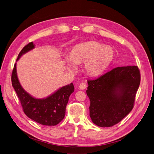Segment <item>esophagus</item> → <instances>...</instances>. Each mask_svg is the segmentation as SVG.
<instances>
[{
  "instance_id": "esophagus-1",
  "label": "esophagus",
  "mask_w": 154,
  "mask_h": 154,
  "mask_svg": "<svg viewBox=\"0 0 154 154\" xmlns=\"http://www.w3.org/2000/svg\"><path fill=\"white\" fill-rule=\"evenodd\" d=\"M87 86V85L86 82H82V83H80V85H79V88H80V89H81V90H84L86 88Z\"/></svg>"
}]
</instances>
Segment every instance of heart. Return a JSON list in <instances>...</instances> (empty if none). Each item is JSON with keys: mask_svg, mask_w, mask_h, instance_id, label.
<instances>
[{"mask_svg": "<svg viewBox=\"0 0 154 154\" xmlns=\"http://www.w3.org/2000/svg\"><path fill=\"white\" fill-rule=\"evenodd\" d=\"M114 56V50L110 46L90 41L74 46L69 55L63 56V62L70 72L76 71L77 65L83 63V70L88 75L97 76L109 67Z\"/></svg>", "mask_w": 154, "mask_h": 154, "instance_id": "1", "label": "heart"}]
</instances>
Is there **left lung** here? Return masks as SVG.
Returning a JSON list of instances; mask_svg holds the SVG:
<instances>
[{"mask_svg": "<svg viewBox=\"0 0 154 154\" xmlns=\"http://www.w3.org/2000/svg\"><path fill=\"white\" fill-rule=\"evenodd\" d=\"M140 80L137 66L118 67L95 80H87L86 92L92 122L101 127L120 122L133 109Z\"/></svg>", "mask_w": 154, "mask_h": 154, "instance_id": "obj_1", "label": "left lung"}]
</instances>
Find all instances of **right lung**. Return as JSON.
I'll return each instance as SVG.
<instances>
[{"instance_id":"right-lung-1","label":"right lung","mask_w":154,"mask_h":154,"mask_svg":"<svg viewBox=\"0 0 154 154\" xmlns=\"http://www.w3.org/2000/svg\"><path fill=\"white\" fill-rule=\"evenodd\" d=\"M32 42L24 46L18 55V61L22 54L35 48ZM11 82L19 99L23 110L27 117L39 124L54 126L62 122L66 114L69 96L74 91L72 83L62 87L46 98L36 99L28 94L21 86L17 74V63L14 66Z\"/></svg>"}]
</instances>
